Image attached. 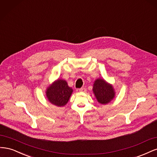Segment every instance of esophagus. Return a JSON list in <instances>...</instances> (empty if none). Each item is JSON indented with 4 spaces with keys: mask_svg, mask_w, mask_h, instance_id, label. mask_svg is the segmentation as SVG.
<instances>
[{
    "mask_svg": "<svg viewBox=\"0 0 157 157\" xmlns=\"http://www.w3.org/2000/svg\"><path fill=\"white\" fill-rule=\"evenodd\" d=\"M78 90H79V92H85L86 91V89L85 88H81L78 89Z\"/></svg>",
    "mask_w": 157,
    "mask_h": 157,
    "instance_id": "1",
    "label": "esophagus"
}]
</instances>
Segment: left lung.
Instances as JSON below:
<instances>
[{
  "label": "left lung",
  "mask_w": 157,
  "mask_h": 157,
  "mask_svg": "<svg viewBox=\"0 0 157 157\" xmlns=\"http://www.w3.org/2000/svg\"><path fill=\"white\" fill-rule=\"evenodd\" d=\"M93 92L99 103L107 104L115 96L113 88L103 79H97L93 86Z\"/></svg>",
  "instance_id": "obj_1"
}]
</instances>
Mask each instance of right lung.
<instances>
[{
  "instance_id": "1",
  "label": "right lung",
  "mask_w": 157,
  "mask_h": 157,
  "mask_svg": "<svg viewBox=\"0 0 157 157\" xmlns=\"http://www.w3.org/2000/svg\"><path fill=\"white\" fill-rule=\"evenodd\" d=\"M72 92L73 90L69 87L67 82L59 79L49 86L46 91V96L50 103L61 107L68 102Z\"/></svg>"
}]
</instances>
